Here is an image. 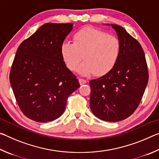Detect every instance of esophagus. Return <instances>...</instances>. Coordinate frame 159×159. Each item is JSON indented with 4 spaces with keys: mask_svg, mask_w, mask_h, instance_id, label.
<instances>
[{
    "mask_svg": "<svg viewBox=\"0 0 159 159\" xmlns=\"http://www.w3.org/2000/svg\"><path fill=\"white\" fill-rule=\"evenodd\" d=\"M87 83V80H85V79H79V83L80 85H83V84H85V83Z\"/></svg>",
    "mask_w": 159,
    "mask_h": 159,
    "instance_id": "esophagus-1",
    "label": "esophagus"
}]
</instances>
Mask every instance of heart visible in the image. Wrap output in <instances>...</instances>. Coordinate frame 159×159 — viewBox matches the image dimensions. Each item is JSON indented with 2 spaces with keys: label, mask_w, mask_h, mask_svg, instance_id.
Instances as JSON below:
<instances>
[{
  "label": "heart",
  "mask_w": 159,
  "mask_h": 159,
  "mask_svg": "<svg viewBox=\"0 0 159 159\" xmlns=\"http://www.w3.org/2000/svg\"><path fill=\"white\" fill-rule=\"evenodd\" d=\"M60 52L71 71L77 69L83 56L85 61L79 67V73L83 76L94 74L102 76L115 66L120 55V44L116 36L99 29L86 26L74 35L73 43H63Z\"/></svg>",
  "instance_id": "obj_1"
}]
</instances>
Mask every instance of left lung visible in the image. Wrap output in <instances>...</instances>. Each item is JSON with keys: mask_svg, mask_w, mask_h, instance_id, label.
I'll return each mask as SVG.
<instances>
[{"mask_svg": "<svg viewBox=\"0 0 159 159\" xmlns=\"http://www.w3.org/2000/svg\"><path fill=\"white\" fill-rule=\"evenodd\" d=\"M111 26L120 41V55L109 73L90 81V106L99 119L117 122L130 116L138 108L149 80V73L139 43L122 26Z\"/></svg>", "mask_w": 159, "mask_h": 159, "instance_id": "left-lung-1", "label": "left lung"}]
</instances>
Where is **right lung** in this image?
<instances>
[{"instance_id":"1","label":"right lung","mask_w":159,"mask_h":159,"mask_svg":"<svg viewBox=\"0 0 159 159\" xmlns=\"http://www.w3.org/2000/svg\"><path fill=\"white\" fill-rule=\"evenodd\" d=\"M72 28L71 23L45 24L16 52L10 85L21 111L35 121L46 123L61 116L68 97L80 87L60 52Z\"/></svg>"}]
</instances>
